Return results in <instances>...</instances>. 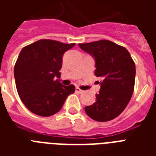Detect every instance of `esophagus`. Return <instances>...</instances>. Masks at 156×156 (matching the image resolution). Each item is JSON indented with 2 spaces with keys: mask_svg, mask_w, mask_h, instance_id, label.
Returning a JSON list of instances; mask_svg holds the SVG:
<instances>
[{
  "mask_svg": "<svg viewBox=\"0 0 156 156\" xmlns=\"http://www.w3.org/2000/svg\"><path fill=\"white\" fill-rule=\"evenodd\" d=\"M75 91L77 93H79V94H81V93H83V90H82L79 87H76L75 89Z\"/></svg>",
  "mask_w": 156,
  "mask_h": 156,
  "instance_id": "esophagus-1",
  "label": "esophagus"
}]
</instances>
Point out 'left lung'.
Listing matches in <instances>:
<instances>
[{
  "mask_svg": "<svg viewBox=\"0 0 156 156\" xmlns=\"http://www.w3.org/2000/svg\"><path fill=\"white\" fill-rule=\"evenodd\" d=\"M78 46L95 58V75L102 79L96 101L85 107L86 113L96 121H111L125 110L132 97L135 64L126 48L109 40Z\"/></svg>",
  "mask_w": 156,
  "mask_h": 156,
  "instance_id": "8db88e82",
  "label": "left lung"
}]
</instances>
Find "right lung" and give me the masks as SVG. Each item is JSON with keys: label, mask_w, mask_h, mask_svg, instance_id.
Wrapping results in <instances>:
<instances>
[{"label": "right lung", "mask_w": 156, "mask_h": 156, "mask_svg": "<svg viewBox=\"0 0 156 156\" xmlns=\"http://www.w3.org/2000/svg\"><path fill=\"white\" fill-rule=\"evenodd\" d=\"M75 44L40 40L22 49L14 66V78L18 95L31 112L50 116L58 112L73 85L64 86L60 78L63 54Z\"/></svg>", "instance_id": "obj_1"}]
</instances>
